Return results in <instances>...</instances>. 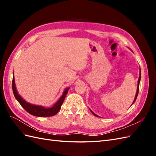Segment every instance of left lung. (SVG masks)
<instances>
[{"instance_id":"1","label":"left lung","mask_w":156,"mask_h":156,"mask_svg":"<svg viewBox=\"0 0 156 156\" xmlns=\"http://www.w3.org/2000/svg\"><path fill=\"white\" fill-rule=\"evenodd\" d=\"M140 77H141V72H140V71H139V79H138V84H137V88H136V94H135V99H134V100H133V103H132L131 105H133V103H135V100H136V98H137V96H138L139 90V83H140ZM90 111L92 112V114H93L94 116H98V117H100V116H98L96 114H95V113H94L93 111H92V110H90Z\"/></svg>"}]
</instances>
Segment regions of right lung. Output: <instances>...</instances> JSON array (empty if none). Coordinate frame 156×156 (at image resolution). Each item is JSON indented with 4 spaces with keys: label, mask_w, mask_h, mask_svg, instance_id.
Returning a JSON list of instances; mask_svg holds the SVG:
<instances>
[{
    "label": "right lung",
    "mask_w": 156,
    "mask_h": 156,
    "mask_svg": "<svg viewBox=\"0 0 156 156\" xmlns=\"http://www.w3.org/2000/svg\"><path fill=\"white\" fill-rule=\"evenodd\" d=\"M69 89V88L68 87L64 90L62 96L60 97L59 100L56 101L51 107H45L41 105H36L34 104H31V103L26 101L24 99H23L20 94H19L16 87L15 79H14V76H13L12 90H13L14 96H15L17 101L20 103V105L23 107V108H25V111H27L28 112L30 113V115L35 116L48 117V116H52L55 115L56 113L60 111L61 106L62 105L64 99L66 96V94H68Z\"/></svg>",
    "instance_id": "obj_1"
}]
</instances>
